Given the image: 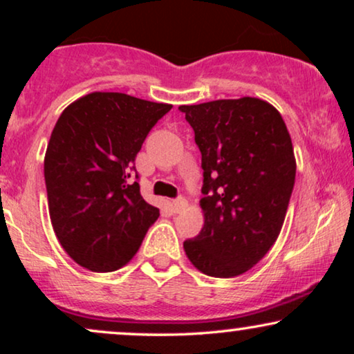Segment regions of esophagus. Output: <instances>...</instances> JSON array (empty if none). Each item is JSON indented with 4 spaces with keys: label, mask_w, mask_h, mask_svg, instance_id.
<instances>
[{
    "label": "esophagus",
    "mask_w": 354,
    "mask_h": 354,
    "mask_svg": "<svg viewBox=\"0 0 354 354\" xmlns=\"http://www.w3.org/2000/svg\"><path fill=\"white\" fill-rule=\"evenodd\" d=\"M187 207V200L185 198H177V200H174L172 201V209H174V212H182L183 209H185Z\"/></svg>",
    "instance_id": "34e87169"
}]
</instances>
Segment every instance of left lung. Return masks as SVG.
I'll return each instance as SVG.
<instances>
[{
	"instance_id": "1",
	"label": "left lung",
	"mask_w": 354,
	"mask_h": 354,
	"mask_svg": "<svg viewBox=\"0 0 354 354\" xmlns=\"http://www.w3.org/2000/svg\"><path fill=\"white\" fill-rule=\"evenodd\" d=\"M201 151L205 225L183 250L198 270L229 279L264 258L282 230L297 174L282 115L259 98L178 106Z\"/></svg>"
}]
</instances>
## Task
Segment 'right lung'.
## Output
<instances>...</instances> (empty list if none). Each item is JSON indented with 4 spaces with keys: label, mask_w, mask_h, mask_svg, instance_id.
<instances>
[{
    "label": "right lung",
    "mask_w": 354,
    "mask_h": 354,
    "mask_svg": "<svg viewBox=\"0 0 354 354\" xmlns=\"http://www.w3.org/2000/svg\"><path fill=\"white\" fill-rule=\"evenodd\" d=\"M171 108L95 91L57 119L45 154L48 207L61 246L82 268L120 269L159 217L130 174L149 130Z\"/></svg>",
    "instance_id": "right-lung-1"
}]
</instances>
